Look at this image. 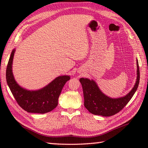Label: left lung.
I'll list each match as a JSON object with an SVG mask.
<instances>
[{"label":"left lung","instance_id":"obj_1","mask_svg":"<svg viewBox=\"0 0 148 148\" xmlns=\"http://www.w3.org/2000/svg\"><path fill=\"white\" fill-rule=\"evenodd\" d=\"M140 72L137 59V79L135 85L129 93L119 98H111L105 95L97 83L93 79L81 77L79 79L82 85L84 107L90 112L95 115L111 116L119 112L132 98L139 86Z\"/></svg>","mask_w":148,"mask_h":148}]
</instances>
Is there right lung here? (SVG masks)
Here are the masks:
<instances>
[{"label":"right lung","mask_w":148,"mask_h":148,"mask_svg":"<svg viewBox=\"0 0 148 148\" xmlns=\"http://www.w3.org/2000/svg\"><path fill=\"white\" fill-rule=\"evenodd\" d=\"M16 49L12 50L6 69V81L16 102L28 112L45 113L51 111L58 106V97L63 87L71 77L61 76L56 77L48 85L37 90H29L20 86L12 74V61Z\"/></svg>","instance_id":"obj_1"}]
</instances>
